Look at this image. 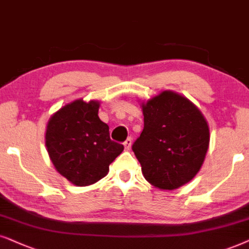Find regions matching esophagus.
Listing matches in <instances>:
<instances>
[{
	"label": "esophagus",
	"mask_w": 249,
	"mask_h": 249,
	"mask_svg": "<svg viewBox=\"0 0 249 249\" xmlns=\"http://www.w3.org/2000/svg\"><path fill=\"white\" fill-rule=\"evenodd\" d=\"M131 144H132V138H127L126 140H125V142H124L125 149H126V150H130Z\"/></svg>",
	"instance_id": "34e87169"
}]
</instances>
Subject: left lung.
Instances as JSON below:
<instances>
[{
	"label": "left lung",
	"instance_id": "1",
	"mask_svg": "<svg viewBox=\"0 0 249 249\" xmlns=\"http://www.w3.org/2000/svg\"><path fill=\"white\" fill-rule=\"evenodd\" d=\"M144 127L132 145L148 182L163 190L188 183L210 143L206 119L187 98L171 91L142 104Z\"/></svg>",
	"mask_w": 249,
	"mask_h": 249
}]
</instances>
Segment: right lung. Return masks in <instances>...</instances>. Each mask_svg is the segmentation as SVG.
<instances>
[{"instance_id": "obj_1", "label": "right lung", "mask_w": 249, "mask_h": 249, "mask_svg": "<svg viewBox=\"0 0 249 249\" xmlns=\"http://www.w3.org/2000/svg\"><path fill=\"white\" fill-rule=\"evenodd\" d=\"M98 110L99 102L75 100L59 109L46 127L45 144L53 165L81 187L105 178L109 165L124 150V145L110 139Z\"/></svg>"}]
</instances>
